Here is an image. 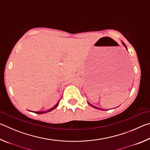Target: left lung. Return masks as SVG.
<instances>
[{
	"label": "left lung",
	"instance_id": "obj_1",
	"mask_svg": "<svg viewBox=\"0 0 150 150\" xmlns=\"http://www.w3.org/2000/svg\"><path fill=\"white\" fill-rule=\"evenodd\" d=\"M122 44L124 45V47H126V49L127 50V47H126V45H125V44H124V42H122ZM88 104H89V105L91 106H93V108H96V109H99V110H104V109H102V108H98V107H96V106H93V105H91V103H88Z\"/></svg>",
	"mask_w": 150,
	"mask_h": 150
}]
</instances>
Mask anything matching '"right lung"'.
<instances>
[{
  "label": "right lung",
  "mask_w": 150,
  "mask_h": 150,
  "mask_svg": "<svg viewBox=\"0 0 150 150\" xmlns=\"http://www.w3.org/2000/svg\"><path fill=\"white\" fill-rule=\"evenodd\" d=\"M59 101L60 100H59V102H58L56 105H55L54 107H52V108H51L50 109H49V110H46V111H32V110H29V111H30V112H35V113H36V114H44V113H46V112H50V111H52V110H54V109L57 107V106H58V105H59Z\"/></svg>",
  "instance_id": "1"
}]
</instances>
